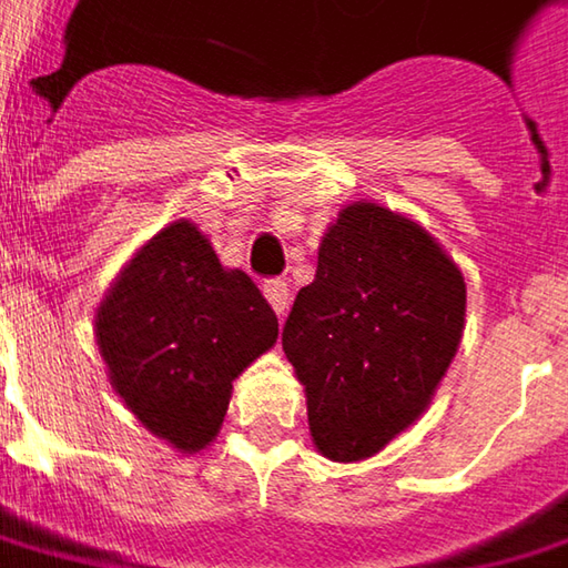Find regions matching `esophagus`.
Here are the masks:
<instances>
[{"mask_svg":"<svg viewBox=\"0 0 568 568\" xmlns=\"http://www.w3.org/2000/svg\"><path fill=\"white\" fill-rule=\"evenodd\" d=\"M263 295L270 298V305H273L276 315H285V308H288V285L283 280H266L263 283Z\"/></svg>","mask_w":568,"mask_h":568,"instance_id":"esophagus-1","label":"esophagus"}]
</instances>
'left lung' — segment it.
Instances as JSON below:
<instances>
[{
    "label": "left lung",
    "mask_w": 568,
    "mask_h": 568,
    "mask_svg": "<svg viewBox=\"0 0 568 568\" xmlns=\"http://www.w3.org/2000/svg\"><path fill=\"white\" fill-rule=\"evenodd\" d=\"M462 328L465 276L436 236L381 204H347L283 328L318 452L361 462L413 426Z\"/></svg>",
    "instance_id": "8db88e82"
}]
</instances>
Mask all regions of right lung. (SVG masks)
Returning <instances> with one entry per match:
<instances>
[{
  "label": "right lung",
  "instance_id": "obj_1",
  "mask_svg": "<svg viewBox=\"0 0 568 568\" xmlns=\"http://www.w3.org/2000/svg\"><path fill=\"white\" fill-rule=\"evenodd\" d=\"M93 328L113 389L152 436L181 452L217 436L233 381L280 337L256 283L221 266L191 221L169 224L132 256Z\"/></svg>",
  "mask_w": 568,
  "mask_h": 568
}]
</instances>
